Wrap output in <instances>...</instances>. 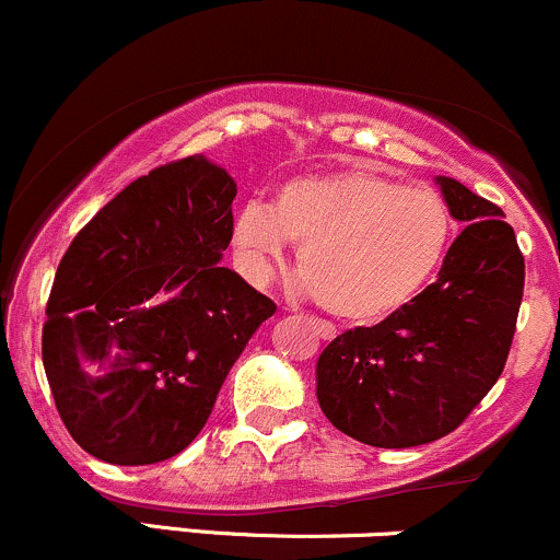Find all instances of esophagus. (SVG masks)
Wrapping results in <instances>:
<instances>
[{
  "instance_id": "esophagus-1",
  "label": "esophagus",
  "mask_w": 560,
  "mask_h": 560,
  "mask_svg": "<svg viewBox=\"0 0 560 560\" xmlns=\"http://www.w3.org/2000/svg\"><path fill=\"white\" fill-rule=\"evenodd\" d=\"M311 324H313V331H316L320 339H334V337H337V329H334L331 324H326V320H311Z\"/></svg>"
}]
</instances>
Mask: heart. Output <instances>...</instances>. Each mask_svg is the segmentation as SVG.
I'll use <instances>...</instances> for the list:
<instances>
[{
    "label": "heart",
    "mask_w": 560,
    "mask_h": 560,
    "mask_svg": "<svg viewBox=\"0 0 560 560\" xmlns=\"http://www.w3.org/2000/svg\"><path fill=\"white\" fill-rule=\"evenodd\" d=\"M453 231L440 191L345 168L287 182L268 210L247 205L231 244L258 279L273 273L284 242L298 244L313 300L347 324H376L419 298L445 262Z\"/></svg>",
    "instance_id": "1"
}]
</instances>
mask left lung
Returning a JSON list of instances; mask_svg holds the SVG:
<instances>
[{
  "instance_id": "left-lung-1",
  "label": "left lung",
  "mask_w": 560,
  "mask_h": 560,
  "mask_svg": "<svg viewBox=\"0 0 560 560\" xmlns=\"http://www.w3.org/2000/svg\"><path fill=\"white\" fill-rule=\"evenodd\" d=\"M436 184L466 226L434 284L318 358L320 410L365 445L416 447L458 429L503 374L516 334L524 255L505 213L455 178Z\"/></svg>"
}]
</instances>
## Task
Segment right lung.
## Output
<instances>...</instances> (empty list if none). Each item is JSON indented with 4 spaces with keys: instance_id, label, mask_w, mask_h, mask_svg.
<instances>
[{
    "instance_id": "add662e5",
    "label": "right lung",
    "mask_w": 560,
    "mask_h": 560,
    "mask_svg": "<svg viewBox=\"0 0 560 560\" xmlns=\"http://www.w3.org/2000/svg\"><path fill=\"white\" fill-rule=\"evenodd\" d=\"M236 184L202 155L115 195L57 266L42 358L57 413L115 466L168 460L208 423L231 365L276 313L218 266Z\"/></svg>"
}]
</instances>
